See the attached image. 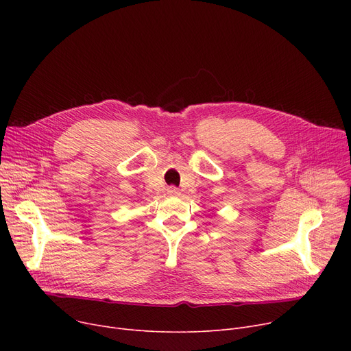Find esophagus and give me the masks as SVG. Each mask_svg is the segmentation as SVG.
<instances>
[{
  "label": "esophagus",
  "mask_w": 351,
  "mask_h": 351,
  "mask_svg": "<svg viewBox=\"0 0 351 351\" xmlns=\"http://www.w3.org/2000/svg\"><path fill=\"white\" fill-rule=\"evenodd\" d=\"M180 192H179V189L178 188H175V186H169L168 188V195H171V196H178Z\"/></svg>",
  "instance_id": "esophagus-1"
}]
</instances>
